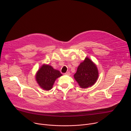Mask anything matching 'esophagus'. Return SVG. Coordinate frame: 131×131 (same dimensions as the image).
<instances>
[{
  "mask_svg": "<svg viewBox=\"0 0 131 131\" xmlns=\"http://www.w3.org/2000/svg\"><path fill=\"white\" fill-rule=\"evenodd\" d=\"M65 75H67V76H69V75H70V73L68 72L65 73Z\"/></svg>",
  "mask_w": 131,
  "mask_h": 131,
  "instance_id": "obj_1",
  "label": "esophagus"
}]
</instances>
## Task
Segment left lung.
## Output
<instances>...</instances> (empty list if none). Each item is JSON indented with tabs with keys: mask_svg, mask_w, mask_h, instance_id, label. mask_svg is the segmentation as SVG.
Listing matches in <instances>:
<instances>
[{
	"mask_svg": "<svg viewBox=\"0 0 131 131\" xmlns=\"http://www.w3.org/2000/svg\"><path fill=\"white\" fill-rule=\"evenodd\" d=\"M98 76L97 66L88 57H86L78 66L74 77L81 88H87L96 83Z\"/></svg>",
	"mask_w": 131,
	"mask_h": 131,
	"instance_id": "8db88e82",
	"label": "left lung"
}]
</instances>
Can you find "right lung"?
I'll list each match as a JSON object with an SVG mask.
<instances>
[{"instance_id":"right-lung-1","label":"right lung","mask_w":131,"mask_h":131,"mask_svg":"<svg viewBox=\"0 0 131 131\" xmlns=\"http://www.w3.org/2000/svg\"><path fill=\"white\" fill-rule=\"evenodd\" d=\"M62 74L59 70L54 69L49 65H43L39 69L35 76L39 85L45 90H51L55 80Z\"/></svg>"}]
</instances>
